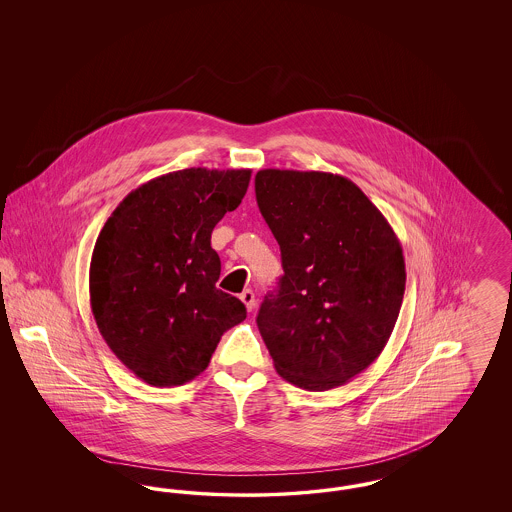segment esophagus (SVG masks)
Wrapping results in <instances>:
<instances>
[{"label":"esophagus","mask_w":512,"mask_h":512,"mask_svg":"<svg viewBox=\"0 0 512 512\" xmlns=\"http://www.w3.org/2000/svg\"><path fill=\"white\" fill-rule=\"evenodd\" d=\"M240 299L244 301L245 309H247L249 313L255 309L257 299H255V293H253V290H244V292L240 293Z\"/></svg>","instance_id":"esophagus-1"}]
</instances>
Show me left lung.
I'll list each match as a JSON object with an SVG mask.
<instances>
[{"instance_id":"obj_1","label":"left lung","mask_w":512,"mask_h":512,"mask_svg":"<svg viewBox=\"0 0 512 512\" xmlns=\"http://www.w3.org/2000/svg\"><path fill=\"white\" fill-rule=\"evenodd\" d=\"M255 195L284 268L257 315L274 368L303 390L343 386L390 340L407 280L401 244L340 174L265 169Z\"/></svg>"}]
</instances>
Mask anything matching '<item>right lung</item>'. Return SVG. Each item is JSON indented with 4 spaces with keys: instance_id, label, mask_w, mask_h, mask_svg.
Listing matches in <instances>:
<instances>
[{
    "instance_id": "obj_1",
    "label": "right lung",
    "mask_w": 512,
    "mask_h": 512,
    "mask_svg": "<svg viewBox=\"0 0 512 512\" xmlns=\"http://www.w3.org/2000/svg\"><path fill=\"white\" fill-rule=\"evenodd\" d=\"M249 169H184L126 195L103 224L90 263L99 332L128 370L155 388L199 376L245 305L217 290L213 228L244 199Z\"/></svg>"
}]
</instances>
